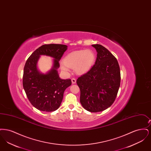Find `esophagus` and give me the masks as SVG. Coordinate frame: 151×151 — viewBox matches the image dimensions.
<instances>
[{"mask_svg": "<svg viewBox=\"0 0 151 151\" xmlns=\"http://www.w3.org/2000/svg\"><path fill=\"white\" fill-rule=\"evenodd\" d=\"M71 81H72V84H75L76 83V80L75 79V78H73L71 79Z\"/></svg>", "mask_w": 151, "mask_h": 151, "instance_id": "1", "label": "esophagus"}]
</instances>
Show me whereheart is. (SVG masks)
Returning a JSON list of instances; mask_svg holds the SVG:
<instances>
[{
  "label": "heart",
  "mask_w": 151,
  "mask_h": 151,
  "mask_svg": "<svg viewBox=\"0 0 151 151\" xmlns=\"http://www.w3.org/2000/svg\"><path fill=\"white\" fill-rule=\"evenodd\" d=\"M95 60L96 54L92 50L75 51L65 56L63 63L60 64V68L65 72L69 71V68H73L78 74L81 75L91 69Z\"/></svg>",
  "instance_id": "heart-1"
}]
</instances>
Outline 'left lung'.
I'll use <instances>...</instances> for the list:
<instances>
[{
    "label": "left lung",
    "mask_w": 151,
    "mask_h": 151,
    "mask_svg": "<svg viewBox=\"0 0 151 151\" xmlns=\"http://www.w3.org/2000/svg\"><path fill=\"white\" fill-rule=\"evenodd\" d=\"M97 51L95 64L77 79L80 90V101L86 110L102 111L114 102L121 83V72L115 57L103 46L92 45Z\"/></svg>",
    "instance_id": "8db88e82"
}]
</instances>
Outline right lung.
Instances as JSON below:
<instances>
[{
	"mask_svg": "<svg viewBox=\"0 0 151 151\" xmlns=\"http://www.w3.org/2000/svg\"><path fill=\"white\" fill-rule=\"evenodd\" d=\"M67 49L61 44L43 45L36 49L27 59L24 68L22 85L31 104L39 110L50 112L59 108L65 89L72 84L71 79L59 78V61ZM41 55L53 57L52 68L46 74L40 72L37 63Z\"/></svg>",
	"mask_w": 151,
	"mask_h": 151,
	"instance_id": "1",
	"label": "right lung"
}]
</instances>
